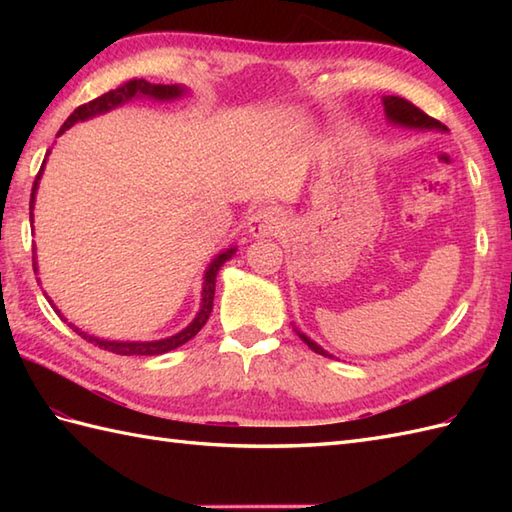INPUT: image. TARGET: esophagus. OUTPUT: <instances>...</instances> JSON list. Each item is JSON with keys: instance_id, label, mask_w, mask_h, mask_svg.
Instances as JSON below:
<instances>
[{"instance_id": "1", "label": "esophagus", "mask_w": 512, "mask_h": 512, "mask_svg": "<svg viewBox=\"0 0 512 512\" xmlns=\"http://www.w3.org/2000/svg\"><path fill=\"white\" fill-rule=\"evenodd\" d=\"M284 226V213L277 206H262L248 220V233L253 237H270Z\"/></svg>"}]
</instances>
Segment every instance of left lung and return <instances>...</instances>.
Here are the masks:
<instances>
[{"label":"left lung","mask_w":512,"mask_h":512,"mask_svg":"<svg viewBox=\"0 0 512 512\" xmlns=\"http://www.w3.org/2000/svg\"><path fill=\"white\" fill-rule=\"evenodd\" d=\"M383 105H385V116H387L389 123L400 125V127H411V129H436V132H447V125H442L440 121H436V118L427 116L420 110V107L409 103L407 99H400V96H385ZM297 334L301 336V341L310 347V350H314L321 356L332 358V354H328L321 345H317L312 339H308L306 334L299 332V330H297Z\"/></svg>","instance_id":"obj_1"}]
</instances>
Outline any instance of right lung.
I'll return each instance as SVG.
<instances>
[{
  "label": "right lung",
  "instance_id": "obj_1",
  "mask_svg": "<svg viewBox=\"0 0 512 512\" xmlns=\"http://www.w3.org/2000/svg\"><path fill=\"white\" fill-rule=\"evenodd\" d=\"M184 92H187V90H184L182 85H156V83H149V81H145V79H132V81H127V83H123V85H118L116 90L105 92L103 96H99V99H94V101H90V103L76 107V110L68 116V121H65V123L61 125L57 136H61V134L65 132V129H70L74 123L88 121V118H92V116H99V114L110 112V110H114V107L136 99V96H147V99H156V101H173V99H180V96H182ZM48 154H50V151H48ZM48 154H46V156H48ZM43 167H46V160H43V165H41V169H39V173H37V178H35V184H32V193H30V224H32V209H35V193H37V189H39V180H41ZM235 250H237V248H226L224 253L217 255V257L213 259V262L209 264V268H206V273H204L200 312L195 314V319L187 325V328L180 330L178 334L167 336V339H160V341H105V339H96V336H90V334L81 332V330L76 328V325H72V323H68V325H70V328H72L76 334L83 336L85 341L99 345L101 350L121 354V356H156V354H165V352L176 350V347H180V345H184L187 341H191L193 336L202 330V325H204L206 321H209L211 310H213L217 270H220L222 264L228 262V259L233 257ZM32 268H35V275H37L39 268H37V259H35V257H32ZM54 310H57V308H54ZM57 314L63 319V314H61L59 310H57ZM63 321H65V319H63Z\"/></svg>",
  "mask_w": 512,
  "mask_h": 512
}]
</instances>
